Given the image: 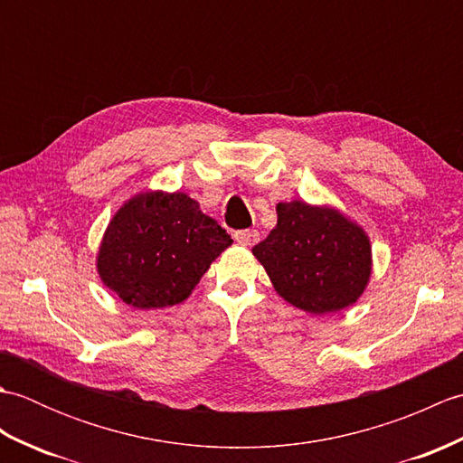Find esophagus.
Wrapping results in <instances>:
<instances>
[{"instance_id":"obj_1","label":"esophagus","mask_w":463,"mask_h":463,"mask_svg":"<svg viewBox=\"0 0 463 463\" xmlns=\"http://www.w3.org/2000/svg\"><path fill=\"white\" fill-rule=\"evenodd\" d=\"M259 231H250V229H244V231H237L234 232V241L241 242V244H247V247H250V244H254L259 241Z\"/></svg>"}]
</instances>
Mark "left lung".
<instances>
[{"label": "left lung", "instance_id": "obj_1", "mask_svg": "<svg viewBox=\"0 0 463 463\" xmlns=\"http://www.w3.org/2000/svg\"><path fill=\"white\" fill-rule=\"evenodd\" d=\"M277 214V226L252 254L280 297L310 314L356 302L370 279L372 254L360 226L302 201L279 203Z\"/></svg>", "mask_w": 463, "mask_h": 463}]
</instances>
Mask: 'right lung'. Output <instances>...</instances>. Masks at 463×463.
<instances>
[{
    "label": "right lung",
    "mask_w": 463,
    "mask_h": 463,
    "mask_svg": "<svg viewBox=\"0 0 463 463\" xmlns=\"http://www.w3.org/2000/svg\"><path fill=\"white\" fill-rule=\"evenodd\" d=\"M232 244L222 226L183 193H143L107 226L97 269L133 308L173 307L189 297L211 262Z\"/></svg>",
    "instance_id": "obj_1"
}]
</instances>
